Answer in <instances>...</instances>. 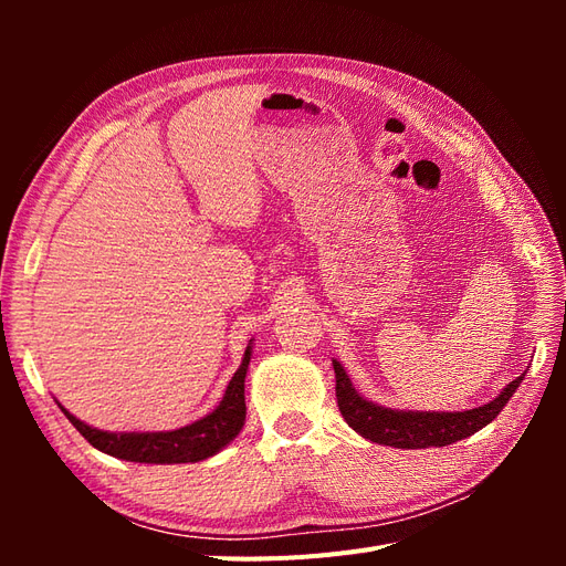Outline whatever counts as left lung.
<instances>
[{"mask_svg": "<svg viewBox=\"0 0 566 566\" xmlns=\"http://www.w3.org/2000/svg\"><path fill=\"white\" fill-rule=\"evenodd\" d=\"M335 368V397L342 418L347 420L352 430L361 437L385 443L394 449H430V447H449L453 441L468 439L474 432L486 427L503 406L510 401L512 394L520 387L524 373L517 380H512L493 401L460 410V413H416V410H391L373 401H366L361 394L352 387L349 375L339 361H333Z\"/></svg>", "mask_w": 566, "mask_h": 566, "instance_id": "1", "label": "left lung"}]
</instances>
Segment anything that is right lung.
<instances>
[{"mask_svg": "<svg viewBox=\"0 0 566 566\" xmlns=\"http://www.w3.org/2000/svg\"><path fill=\"white\" fill-rule=\"evenodd\" d=\"M250 349H245L243 364L231 378L224 399L191 424L175 432H104L84 424L61 406L65 418L87 439L94 449L119 460L153 462V465H172V462H198L214 455L238 437L245 422V373L250 366Z\"/></svg>", "mask_w": 566, "mask_h": 566, "instance_id": "obj_1", "label": "right lung"}]
</instances>
